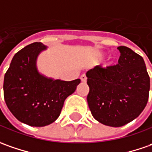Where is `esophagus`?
Instances as JSON below:
<instances>
[{
	"instance_id": "obj_1",
	"label": "esophagus",
	"mask_w": 152,
	"mask_h": 152,
	"mask_svg": "<svg viewBox=\"0 0 152 152\" xmlns=\"http://www.w3.org/2000/svg\"><path fill=\"white\" fill-rule=\"evenodd\" d=\"M86 79H87V78H86V75H85V74H82V75L81 76V81H82V82H86Z\"/></svg>"
}]
</instances>
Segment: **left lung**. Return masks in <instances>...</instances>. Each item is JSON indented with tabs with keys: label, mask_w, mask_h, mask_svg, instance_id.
<instances>
[{
	"label": "left lung",
	"mask_w": 152,
	"mask_h": 152,
	"mask_svg": "<svg viewBox=\"0 0 152 152\" xmlns=\"http://www.w3.org/2000/svg\"><path fill=\"white\" fill-rule=\"evenodd\" d=\"M118 65L95 66L86 72L87 102L92 116L107 126L120 127L137 118L146 106L150 76L143 58L119 46Z\"/></svg>",
	"instance_id": "1"
}]
</instances>
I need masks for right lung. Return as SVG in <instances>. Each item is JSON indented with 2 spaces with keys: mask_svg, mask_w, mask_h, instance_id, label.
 Returning a JSON list of instances; mask_svg holds the SVG:
<instances>
[{
  "mask_svg": "<svg viewBox=\"0 0 152 152\" xmlns=\"http://www.w3.org/2000/svg\"><path fill=\"white\" fill-rule=\"evenodd\" d=\"M45 49L42 43L36 42L18 51L5 74L3 83L4 99L9 110L19 121L35 127L55 122L66 98L81 82L80 79L65 81L40 75L36 59Z\"/></svg>",
  "mask_w": 152,
  "mask_h": 152,
  "instance_id": "add662e5",
  "label": "right lung"
}]
</instances>
